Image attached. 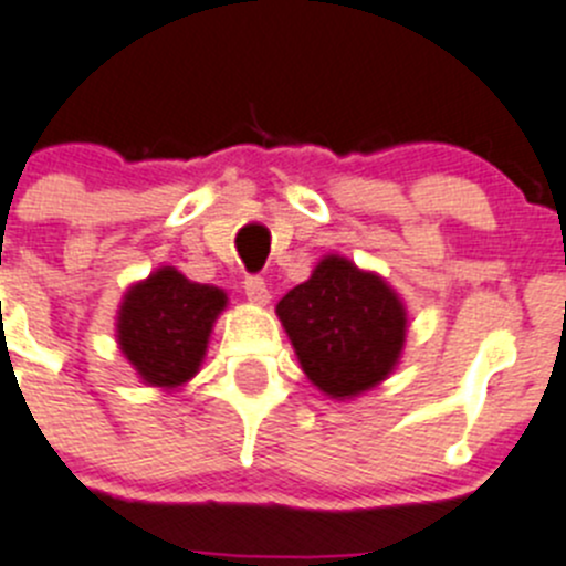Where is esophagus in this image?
<instances>
[{
	"mask_svg": "<svg viewBox=\"0 0 566 566\" xmlns=\"http://www.w3.org/2000/svg\"><path fill=\"white\" fill-rule=\"evenodd\" d=\"M243 292H247L249 303H255V305H266L269 300H272V294H269V286L263 283V277H247V283H243Z\"/></svg>",
	"mask_w": 566,
	"mask_h": 566,
	"instance_id": "obj_1",
	"label": "esophagus"
}]
</instances>
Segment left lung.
I'll list each match as a JSON object with an SVG mask.
<instances>
[{"label":"left lung","instance_id":"left-lung-1","mask_svg":"<svg viewBox=\"0 0 566 566\" xmlns=\"http://www.w3.org/2000/svg\"><path fill=\"white\" fill-rule=\"evenodd\" d=\"M300 367L334 401H354L392 376L407 345L401 294L378 272L325 255L311 277L277 303Z\"/></svg>","mask_w":566,"mask_h":566}]
</instances>
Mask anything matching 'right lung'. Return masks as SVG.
I'll return each instance as SVG.
<instances>
[{
    "label": "right lung",
    "mask_w": 566,
    "mask_h": 566,
    "mask_svg": "<svg viewBox=\"0 0 566 566\" xmlns=\"http://www.w3.org/2000/svg\"><path fill=\"white\" fill-rule=\"evenodd\" d=\"M227 303L224 289L159 266L123 292L114 339L143 385L181 390L199 373L212 325Z\"/></svg>",
    "instance_id": "obj_1"
}]
</instances>
